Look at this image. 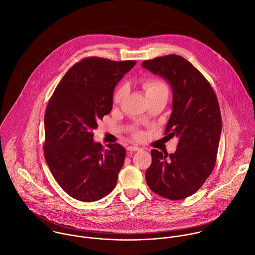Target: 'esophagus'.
<instances>
[{"instance_id": "1", "label": "esophagus", "mask_w": 255, "mask_h": 255, "mask_svg": "<svg viewBox=\"0 0 255 255\" xmlns=\"http://www.w3.org/2000/svg\"><path fill=\"white\" fill-rule=\"evenodd\" d=\"M127 150L131 151V152H136V151H139L140 148L137 146H129V147H127Z\"/></svg>"}]
</instances>
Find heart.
Masks as SVG:
<instances>
[{
    "label": "heart",
    "instance_id": "heart-1",
    "mask_svg": "<svg viewBox=\"0 0 255 255\" xmlns=\"http://www.w3.org/2000/svg\"><path fill=\"white\" fill-rule=\"evenodd\" d=\"M142 85L147 96L157 92H168V86L166 85V83L159 79H147L143 81ZM124 93H125V87L123 85L117 86L113 93V103L115 104L119 103L122 97L124 96ZM134 135L136 137H140L141 134L139 132H135Z\"/></svg>",
    "mask_w": 255,
    "mask_h": 255
}]
</instances>
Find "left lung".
Here are the masks:
<instances>
[{
	"instance_id": "1",
	"label": "left lung",
	"mask_w": 255,
	"mask_h": 255,
	"mask_svg": "<svg viewBox=\"0 0 255 255\" xmlns=\"http://www.w3.org/2000/svg\"><path fill=\"white\" fill-rule=\"evenodd\" d=\"M142 66L172 87V113L165 134L179 138L173 154L152 150L146 182L157 195L182 200L194 195L214 170L222 133L218 98L206 77L187 59L169 54Z\"/></svg>"
}]
</instances>
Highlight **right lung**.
Here are the masks:
<instances>
[{
  "instance_id": "add662e5",
  "label": "right lung",
  "mask_w": 255,
  "mask_h": 255,
  "mask_svg": "<svg viewBox=\"0 0 255 255\" xmlns=\"http://www.w3.org/2000/svg\"><path fill=\"white\" fill-rule=\"evenodd\" d=\"M136 61L87 57L62 77L44 114L46 164L73 199L95 202L110 194L124 164L120 144L103 148L93 141L97 122L112 110L113 91Z\"/></svg>"
}]
</instances>
